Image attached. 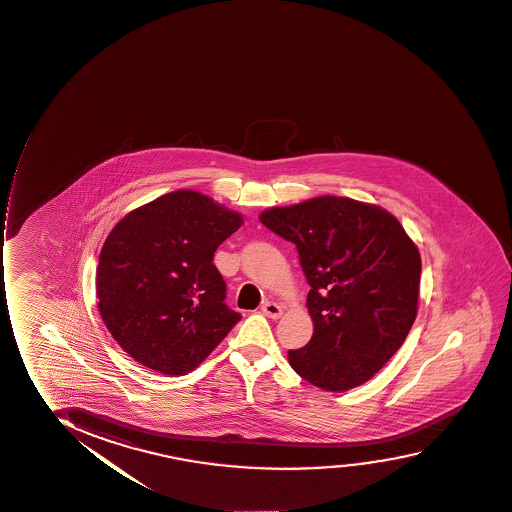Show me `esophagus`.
Here are the masks:
<instances>
[{"instance_id":"1","label":"esophagus","mask_w":512,"mask_h":512,"mask_svg":"<svg viewBox=\"0 0 512 512\" xmlns=\"http://www.w3.org/2000/svg\"><path fill=\"white\" fill-rule=\"evenodd\" d=\"M261 309H263V314H265V316H268V318H273V320H278V318L284 314V309H282V306L273 301H266L265 304H263V308Z\"/></svg>"}]
</instances>
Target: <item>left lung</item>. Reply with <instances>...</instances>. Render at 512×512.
<instances>
[{
  "label": "left lung",
  "mask_w": 512,
  "mask_h": 512,
  "mask_svg": "<svg viewBox=\"0 0 512 512\" xmlns=\"http://www.w3.org/2000/svg\"><path fill=\"white\" fill-rule=\"evenodd\" d=\"M259 222L294 242L311 290L313 337L289 363L327 392L359 387L399 351L418 314L421 256L375 204L321 196L270 208Z\"/></svg>",
  "instance_id": "obj_1"
}]
</instances>
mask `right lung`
Segmentation results:
<instances>
[{"mask_svg":"<svg viewBox=\"0 0 512 512\" xmlns=\"http://www.w3.org/2000/svg\"><path fill=\"white\" fill-rule=\"evenodd\" d=\"M237 211L198 191L168 192L130 211L99 254L98 308L130 358L161 375L198 368L241 320L225 304L216 247L239 230Z\"/></svg>","mask_w":512,"mask_h":512,"instance_id":"right-lung-1","label":"right lung"}]
</instances>
